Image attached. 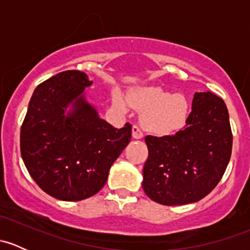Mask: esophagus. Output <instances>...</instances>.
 <instances>
[{
	"label": "esophagus",
	"instance_id": "1",
	"mask_svg": "<svg viewBox=\"0 0 250 250\" xmlns=\"http://www.w3.org/2000/svg\"><path fill=\"white\" fill-rule=\"evenodd\" d=\"M132 135L134 139H141V138L144 137V133H143V129H141L140 125H134L132 128Z\"/></svg>",
	"mask_w": 250,
	"mask_h": 250
}]
</instances>
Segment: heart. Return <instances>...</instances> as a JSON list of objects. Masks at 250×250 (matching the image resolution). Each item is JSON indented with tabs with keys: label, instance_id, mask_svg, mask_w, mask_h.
Returning <instances> with one entry per match:
<instances>
[{
	"label": "heart",
	"instance_id": "1",
	"mask_svg": "<svg viewBox=\"0 0 250 250\" xmlns=\"http://www.w3.org/2000/svg\"><path fill=\"white\" fill-rule=\"evenodd\" d=\"M128 103L143 111L146 129L158 134H167L184 125L188 113V102L184 95L173 94L161 87H146L128 95ZM113 105L120 111H127L125 100L120 93L113 95Z\"/></svg>",
	"mask_w": 250,
	"mask_h": 250
}]
</instances>
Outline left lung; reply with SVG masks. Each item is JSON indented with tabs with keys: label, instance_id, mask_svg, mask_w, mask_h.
Here are the masks:
<instances>
[{
	"label": "left lung",
	"instance_id": "1",
	"mask_svg": "<svg viewBox=\"0 0 250 250\" xmlns=\"http://www.w3.org/2000/svg\"><path fill=\"white\" fill-rule=\"evenodd\" d=\"M145 143L146 195L163 206L198 202L218 185L230 162L232 132L226 104L210 92L196 93L183 129L147 135Z\"/></svg>",
	"mask_w": 250,
	"mask_h": 250
}]
</instances>
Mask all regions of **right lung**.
I'll use <instances>...</instances> for the list:
<instances>
[{
	"label": "right lung",
	"instance_id": "obj_1",
	"mask_svg": "<svg viewBox=\"0 0 250 250\" xmlns=\"http://www.w3.org/2000/svg\"><path fill=\"white\" fill-rule=\"evenodd\" d=\"M90 84L78 70L48 78L35 89L20 129L27 172L57 200L76 202L99 192L132 137V125L117 129L85 102L82 93ZM70 104L74 109L65 116Z\"/></svg>",
	"mask_w": 250,
	"mask_h": 250
}]
</instances>
